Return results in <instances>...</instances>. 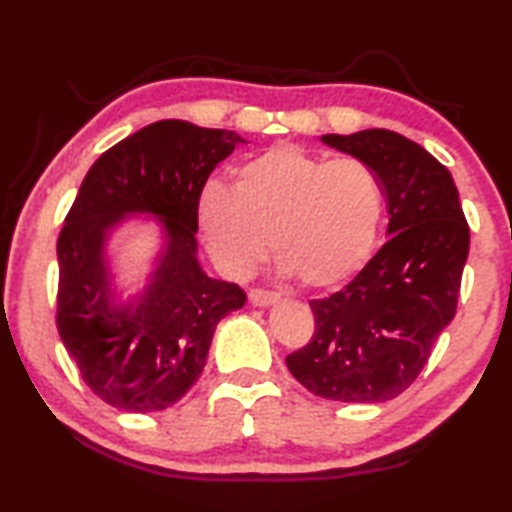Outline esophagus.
<instances>
[{"label":"esophagus","instance_id":"34e87169","mask_svg":"<svg viewBox=\"0 0 512 512\" xmlns=\"http://www.w3.org/2000/svg\"><path fill=\"white\" fill-rule=\"evenodd\" d=\"M248 298H250V305H253V307H271V305H275L277 300H280L277 293L262 291V289H253L248 293Z\"/></svg>","mask_w":512,"mask_h":512}]
</instances>
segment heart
<instances>
[{"label": "heart", "instance_id": "1", "mask_svg": "<svg viewBox=\"0 0 512 512\" xmlns=\"http://www.w3.org/2000/svg\"><path fill=\"white\" fill-rule=\"evenodd\" d=\"M384 189L368 162L323 160L275 144L241 164L232 187L205 189L198 221L212 255L244 277L271 239L287 275L307 289H334L359 273L377 246Z\"/></svg>", "mask_w": 512, "mask_h": 512}]
</instances>
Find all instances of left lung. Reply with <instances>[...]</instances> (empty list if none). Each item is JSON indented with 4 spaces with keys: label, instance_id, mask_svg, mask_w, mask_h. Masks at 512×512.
I'll use <instances>...</instances> for the list:
<instances>
[{
    "label": "left lung",
    "instance_id": "left-lung-1",
    "mask_svg": "<svg viewBox=\"0 0 512 512\" xmlns=\"http://www.w3.org/2000/svg\"><path fill=\"white\" fill-rule=\"evenodd\" d=\"M320 142L375 169L388 241L348 287L309 302L316 332L287 366L325 400L386 402L413 384L452 323L470 228L452 173L420 144L386 128Z\"/></svg>",
    "mask_w": 512,
    "mask_h": 512
}]
</instances>
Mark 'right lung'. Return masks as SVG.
Listing matches in <instances>:
<instances>
[{"instance_id": "right-lung-1", "label": "right lung", "mask_w": 512, "mask_h": 512, "mask_svg": "<svg viewBox=\"0 0 512 512\" xmlns=\"http://www.w3.org/2000/svg\"><path fill=\"white\" fill-rule=\"evenodd\" d=\"M235 131L164 119L92 164L58 237V334L90 391L115 409L151 413L183 400L205 368L214 329L246 305L237 284L198 262V201ZM131 215H153L163 248L147 287L124 301L105 248Z\"/></svg>"}]
</instances>
